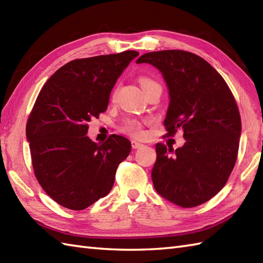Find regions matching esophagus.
<instances>
[{
  "label": "esophagus",
  "mask_w": 263,
  "mask_h": 263,
  "mask_svg": "<svg viewBox=\"0 0 263 263\" xmlns=\"http://www.w3.org/2000/svg\"><path fill=\"white\" fill-rule=\"evenodd\" d=\"M131 146H132L133 149H139V148H141V147L143 146V144L140 143V142L136 141V140H132V141H131Z\"/></svg>",
  "instance_id": "obj_1"
}]
</instances>
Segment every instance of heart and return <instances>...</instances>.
<instances>
[{"label": "heart", "mask_w": 263, "mask_h": 263, "mask_svg": "<svg viewBox=\"0 0 263 263\" xmlns=\"http://www.w3.org/2000/svg\"><path fill=\"white\" fill-rule=\"evenodd\" d=\"M139 82H140V86L143 90L146 88H148L149 86L157 83L156 81H154L152 78H148V77H141L140 79H139ZM120 130L123 133H125V135H128L131 137H136V138L142 137L143 136V121L139 120V119H135V117L125 119L121 123Z\"/></svg>", "instance_id": "b5f03b06"}]
</instances>
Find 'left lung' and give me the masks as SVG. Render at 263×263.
Returning <instances> with one entry per match:
<instances>
[{"instance_id":"obj_1","label":"left lung","mask_w":263,"mask_h":263,"mask_svg":"<svg viewBox=\"0 0 263 263\" xmlns=\"http://www.w3.org/2000/svg\"><path fill=\"white\" fill-rule=\"evenodd\" d=\"M137 63L161 72L170 95L167 136L181 127L185 139L176 150L156 144L152 172L156 191L183 208L202 204L225 186L236 163L242 123L235 98L222 77L193 53L152 52Z\"/></svg>"}]
</instances>
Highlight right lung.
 Masks as SVG:
<instances>
[{
	"label": "right lung",
	"mask_w": 263,
	"mask_h": 263,
	"mask_svg": "<svg viewBox=\"0 0 263 263\" xmlns=\"http://www.w3.org/2000/svg\"><path fill=\"white\" fill-rule=\"evenodd\" d=\"M137 51L73 60L42 88L26 126L33 172L55 202L83 210L107 195L117 166L131 152L126 138L96 143L88 122L107 109L116 80Z\"/></svg>",
	"instance_id": "add662e5"
}]
</instances>
